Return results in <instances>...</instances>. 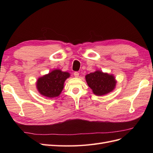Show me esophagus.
<instances>
[{
	"mask_svg": "<svg viewBox=\"0 0 153 153\" xmlns=\"http://www.w3.org/2000/svg\"><path fill=\"white\" fill-rule=\"evenodd\" d=\"M74 76H75V77H78V76H79V73L76 71L74 73Z\"/></svg>",
	"mask_w": 153,
	"mask_h": 153,
	"instance_id": "esophagus-1",
	"label": "esophagus"
}]
</instances>
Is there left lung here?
<instances>
[{
    "label": "left lung",
    "mask_w": 153,
    "mask_h": 153,
    "mask_svg": "<svg viewBox=\"0 0 153 153\" xmlns=\"http://www.w3.org/2000/svg\"><path fill=\"white\" fill-rule=\"evenodd\" d=\"M87 85L97 96H103L112 92L116 85L114 75L97 70L85 76Z\"/></svg>",
    "instance_id": "left-lung-1"
}]
</instances>
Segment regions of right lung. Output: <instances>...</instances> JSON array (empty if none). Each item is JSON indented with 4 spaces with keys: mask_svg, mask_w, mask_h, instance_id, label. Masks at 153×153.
Masks as SVG:
<instances>
[{
    "mask_svg": "<svg viewBox=\"0 0 153 153\" xmlns=\"http://www.w3.org/2000/svg\"><path fill=\"white\" fill-rule=\"evenodd\" d=\"M69 76L70 74L68 72L54 69L38 78L36 82L37 89L41 95L47 98L57 97L63 89L64 82Z\"/></svg>",
    "mask_w": 153,
    "mask_h": 153,
    "instance_id": "1",
    "label": "right lung"
}]
</instances>
